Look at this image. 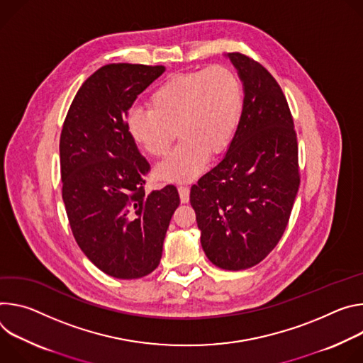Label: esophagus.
<instances>
[{
	"mask_svg": "<svg viewBox=\"0 0 363 363\" xmlns=\"http://www.w3.org/2000/svg\"><path fill=\"white\" fill-rule=\"evenodd\" d=\"M179 194H180V202L182 203H189L190 189L187 186H179Z\"/></svg>",
	"mask_w": 363,
	"mask_h": 363,
	"instance_id": "esophagus-1",
	"label": "esophagus"
}]
</instances>
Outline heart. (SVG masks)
<instances>
[{"label":"heart","instance_id":"b5f03b06","mask_svg":"<svg viewBox=\"0 0 363 363\" xmlns=\"http://www.w3.org/2000/svg\"><path fill=\"white\" fill-rule=\"evenodd\" d=\"M148 111L133 109L127 128L147 155H167L177 131L182 140L157 169L166 182H191L206 169L209 155L223 154L232 144L244 113V89L228 66L173 74L148 96Z\"/></svg>","mask_w":363,"mask_h":363}]
</instances>
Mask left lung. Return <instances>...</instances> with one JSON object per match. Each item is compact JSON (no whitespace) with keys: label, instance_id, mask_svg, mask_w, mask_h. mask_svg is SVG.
Returning <instances> with one entry per match:
<instances>
[{"label":"left lung","instance_id":"obj_1","mask_svg":"<svg viewBox=\"0 0 363 363\" xmlns=\"http://www.w3.org/2000/svg\"><path fill=\"white\" fill-rule=\"evenodd\" d=\"M226 57L244 85V113L220 163L191 186L200 244L222 269L261 262L283 236L300 186L287 99L272 74L240 53Z\"/></svg>","mask_w":363,"mask_h":363}]
</instances>
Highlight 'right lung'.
<instances>
[{
  "label": "right lung",
  "instance_id": "1",
  "mask_svg": "<svg viewBox=\"0 0 363 363\" xmlns=\"http://www.w3.org/2000/svg\"><path fill=\"white\" fill-rule=\"evenodd\" d=\"M164 66L112 63L79 88L60 134L62 197L79 248L105 274L152 272L180 205L174 186L145 193L150 170L127 128L137 96Z\"/></svg>",
  "mask_w": 363,
  "mask_h": 363
}]
</instances>
